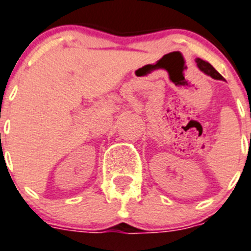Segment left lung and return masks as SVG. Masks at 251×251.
Segmentation results:
<instances>
[{"instance_id":"left-lung-1","label":"left lung","mask_w":251,"mask_h":251,"mask_svg":"<svg viewBox=\"0 0 251 251\" xmlns=\"http://www.w3.org/2000/svg\"><path fill=\"white\" fill-rule=\"evenodd\" d=\"M196 63H197V66L200 68V70L203 71L204 74L209 75L211 77L216 78V80H223V76H222L221 74H219L218 71H217L216 69H214L209 63H207V61L202 60V59H200V58L196 59Z\"/></svg>"}]
</instances>
